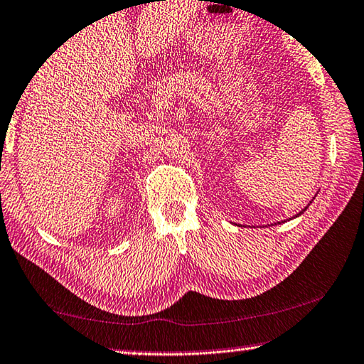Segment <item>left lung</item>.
<instances>
[{
  "instance_id": "obj_1",
  "label": "left lung",
  "mask_w": 364,
  "mask_h": 364,
  "mask_svg": "<svg viewBox=\"0 0 364 364\" xmlns=\"http://www.w3.org/2000/svg\"><path fill=\"white\" fill-rule=\"evenodd\" d=\"M305 210H307V207H305V208H304V210H302V212H300V213H297V217H299V215H302V213L305 212Z\"/></svg>"
}]
</instances>
